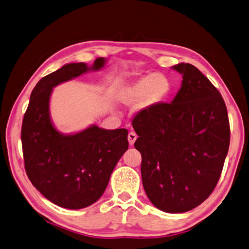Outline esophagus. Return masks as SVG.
<instances>
[{"instance_id":"34e87169","label":"esophagus","mask_w":249,"mask_h":249,"mask_svg":"<svg viewBox=\"0 0 249 249\" xmlns=\"http://www.w3.org/2000/svg\"><path fill=\"white\" fill-rule=\"evenodd\" d=\"M137 138H138V135L135 134V132H133V131H131V132H129V134H128V140H129V144L131 145V146H132V145L134 144V142H135V140H137Z\"/></svg>"}]
</instances>
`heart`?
Masks as SVG:
<instances>
[{
  "label": "heart",
  "instance_id": "obj_1",
  "mask_svg": "<svg viewBox=\"0 0 249 249\" xmlns=\"http://www.w3.org/2000/svg\"><path fill=\"white\" fill-rule=\"evenodd\" d=\"M171 89V82L165 74L149 73L121 89L119 100L125 105H133L141 102V107L151 108L166 102Z\"/></svg>",
  "mask_w": 249,
  "mask_h": 249
}]
</instances>
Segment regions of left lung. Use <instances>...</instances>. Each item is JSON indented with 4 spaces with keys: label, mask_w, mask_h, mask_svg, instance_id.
I'll list each match as a JSON object with an SVG mask.
<instances>
[{
    "label": "left lung",
    "mask_w": 249,
    "mask_h": 249,
    "mask_svg": "<svg viewBox=\"0 0 249 249\" xmlns=\"http://www.w3.org/2000/svg\"><path fill=\"white\" fill-rule=\"evenodd\" d=\"M182 86L171 103L145 110L132 121L142 155V182L152 204L165 213L197 207L213 193L230 145L227 106L195 66L178 64Z\"/></svg>",
    "instance_id": "1"
}]
</instances>
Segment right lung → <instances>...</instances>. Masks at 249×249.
<instances>
[{
  "instance_id": "obj_1",
  "label": "right lung",
  "mask_w": 249,
  "mask_h": 249,
  "mask_svg": "<svg viewBox=\"0 0 249 249\" xmlns=\"http://www.w3.org/2000/svg\"><path fill=\"white\" fill-rule=\"evenodd\" d=\"M105 63L104 57H98L91 67L67 64L42 78L23 116L21 143L27 176L45 198L63 208L81 209L94 204L129 146L126 129L106 130L93 124L81 132L63 134L51 120L53 88L101 69Z\"/></svg>"
}]
</instances>
